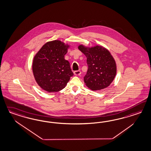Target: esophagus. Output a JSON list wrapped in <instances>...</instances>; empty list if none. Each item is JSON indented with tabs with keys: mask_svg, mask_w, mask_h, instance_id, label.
<instances>
[{
	"mask_svg": "<svg viewBox=\"0 0 151 151\" xmlns=\"http://www.w3.org/2000/svg\"><path fill=\"white\" fill-rule=\"evenodd\" d=\"M74 74L75 76H80L81 74V72L80 70H76L74 72Z\"/></svg>",
	"mask_w": 151,
	"mask_h": 151,
	"instance_id": "esophagus-1",
	"label": "esophagus"
}]
</instances>
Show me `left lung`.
I'll return each instance as SVG.
<instances>
[{"mask_svg":"<svg viewBox=\"0 0 151 151\" xmlns=\"http://www.w3.org/2000/svg\"><path fill=\"white\" fill-rule=\"evenodd\" d=\"M78 49L87 57L88 68L84 77L87 87L92 91L108 87L117 73L115 60L109 50L99 45L87 47L79 45Z\"/></svg>","mask_w":151,"mask_h":151,"instance_id":"1","label":"left lung"}]
</instances>
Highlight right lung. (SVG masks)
I'll list each match as a JSON object with an SVG mask.
<instances>
[{
  "mask_svg": "<svg viewBox=\"0 0 151 151\" xmlns=\"http://www.w3.org/2000/svg\"><path fill=\"white\" fill-rule=\"evenodd\" d=\"M69 45L58 40L48 42L34 56L32 70L36 82L48 92H57L65 87L73 73L64 59Z\"/></svg>",
  "mask_w": 151,
  "mask_h": 151,
  "instance_id": "obj_1",
  "label": "right lung"
}]
</instances>
